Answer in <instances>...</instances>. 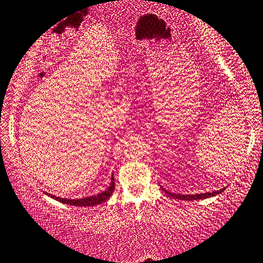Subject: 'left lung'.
Masks as SVG:
<instances>
[{
	"label": "left lung",
	"mask_w": 263,
	"mask_h": 263,
	"mask_svg": "<svg viewBox=\"0 0 263 263\" xmlns=\"http://www.w3.org/2000/svg\"><path fill=\"white\" fill-rule=\"evenodd\" d=\"M161 189L167 194L168 196L174 197V199H177V200H182V201H194V200H202V199H208V197H212V196H216L221 194L222 192L224 191V188L220 189V191H215V192H209V193H201V194H194V195H182V194H174L171 193L168 191H165V189L162 187V185H160Z\"/></svg>",
	"instance_id": "left-lung-1"
}]
</instances>
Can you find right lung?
Returning <instances> with one entry per match:
<instances>
[{"mask_svg": "<svg viewBox=\"0 0 263 263\" xmlns=\"http://www.w3.org/2000/svg\"><path fill=\"white\" fill-rule=\"evenodd\" d=\"M114 189H115V182H114V174H112L110 184H109V187L106 189V191H103L102 193L96 194V195H92V196L83 197V199H63V197L51 195V194L47 193V192H44V193H46L48 196H50L51 199L62 202V203L70 204V205H79V207H89V205L101 204L102 202L107 201L109 197L112 195Z\"/></svg>", "mask_w": 263, "mask_h": 263, "instance_id": "1", "label": "right lung"}]
</instances>
